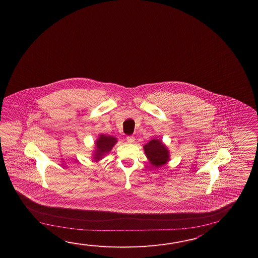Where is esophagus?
<instances>
[{"label": "esophagus", "instance_id": "1", "mask_svg": "<svg viewBox=\"0 0 258 258\" xmlns=\"http://www.w3.org/2000/svg\"><path fill=\"white\" fill-rule=\"evenodd\" d=\"M127 142L130 143V144H133V143L136 142L135 141V137H131V136H129V137H126Z\"/></svg>", "mask_w": 258, "mask_h": 258}]
</instances>
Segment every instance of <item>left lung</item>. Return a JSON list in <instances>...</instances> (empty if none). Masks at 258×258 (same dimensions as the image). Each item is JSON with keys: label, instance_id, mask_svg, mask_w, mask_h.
I'll return each instance as SVG.
<instances>
[{"label": "left lung", "instance_id": "left-lung-1", "mask_svg": "<svg viewBox=\"0 0 258 258\" xmlns=\"http://www.w3.org/2000/svg\"><path fill=\"white\" fill-rule=\"evenodd\" d=\"M161 144L158 139H152L144 146L145 153L150 160V163L156 167L164 165L169 159L168 150Z\"/></svg>", "mask_w": 258, "mask_h": 258}]
</instances>
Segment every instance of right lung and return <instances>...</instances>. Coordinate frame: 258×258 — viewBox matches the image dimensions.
I'll return each instance as SVG.
<instances>
[{
  "label": "right lung",
  "mask_w": 258,
  "mask_h": 258,
  "mask_svg": "<svg viewBox=\"0 0 258 258\" xmlns=\"http://www.w3.org/2000/svg\"><path fill=\"white\" fill-rule=\"evenodd\" d=\"M117 142L116 138L113 137H110V136H100L98 141H97V156L98 158H100L102 156H104L105 154L108 153L110 151V149L112 147L115 145Z\"/></svg>",
  "instance_id": "add662e5"
}]
</instances>
